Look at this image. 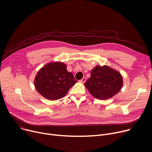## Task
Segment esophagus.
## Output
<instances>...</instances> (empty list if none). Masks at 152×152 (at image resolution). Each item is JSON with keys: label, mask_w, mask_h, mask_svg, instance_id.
Segmentation results:
<instances>
[{"label": "esophagus", "mask_w": 152, "mask_h": 152, "mask_svg": "<svg viewBox=\"0 0 152 152\" xmlns=\"http://www.w3.org/2000/svg\"><path fill=\"white\" fill-rule=\"evenodd\" d=\"M86 78L85 77H83L81 79V80L80 81H80V82H81V83H84L85 82H86Z\"/></svg>", "instance_id": "34e87169"}]
</instances>
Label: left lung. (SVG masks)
<instances>
[{
  "mask_svg": "<svg viewBox=\"0 0 152 152\" xmlns=\"http://www.w3.org/2000/svg\"><path fill=\"white\" fill-rule=\"evenodd\" d=\"M123 79L120 73L107 65L96 66L84 86L95 99L107 100L121 91Z\"/></svg>",
  "mask_w": 152,
  "mask_h": 152,
  "instance_id": "1",
  "label": "left lung"
}]
</instances>
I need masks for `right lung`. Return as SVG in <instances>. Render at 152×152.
Listing matches in <instances>:
<instances>
[{"label": "right lung", "mask_w": 152, "mask_h": 152, "mask_svg": "<svg viewBox=\"0 0 152 152\" xmlns=\"http://www.w3.org/2000/svg\"><path fill=\"white\" fill-rule=\"evenodd\" d=\"M77 82L73 75L67 71L66 64L55 61L47 63L39 70L34 84L42 96L48 100H55L65 96Z\"/></svg>", "instance_id": "add662e5"}]
</instances>
